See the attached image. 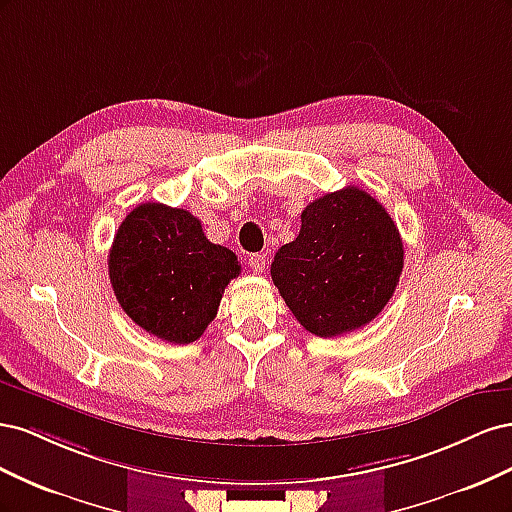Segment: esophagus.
Listing matches in <instances>:
<instances>
[{"label":"esophagus","mask_w":512,"mask_h":512,"mask_svg":"<svg viewBox=\"0 0 512 512\" xmlns=\"http://www.w3.org/2000/svg\"><path fill=\"white\" fill-rule=\"evenodd\" d=\"M265 265H267L265 254H252L250 258H247V267H250L254 273L265 271Z\"/></svg>","instance_id":"34e87169"}]
</instances>
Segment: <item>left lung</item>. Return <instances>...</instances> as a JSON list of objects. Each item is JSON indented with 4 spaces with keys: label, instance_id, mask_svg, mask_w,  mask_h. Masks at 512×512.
Masks as SVG:
<instances>
[{
    "label": "left lung",
    "instance_id": "1",
    "mask_svg": "<svg viewBox=\"0 0 512 512\" xmlns=\"http://www.w3.org/2000/svg\"><path fill=\"white\" fill-rule=\"evenodd\" d=\"M404 243L386 209L348 185L301 213L299 237L271 262L273 284L303 327L318 337L361 329L393 297Z\"/></svg>",
    "mask_w": 512,
    "mask_h": 512
}]
</instances>
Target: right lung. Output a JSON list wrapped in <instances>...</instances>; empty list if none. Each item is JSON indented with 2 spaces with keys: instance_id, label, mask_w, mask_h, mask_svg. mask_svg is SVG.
<instances>
[{
  "instance_id": "add662e5",
  "label": "right lung",
  "mask_w": 512,
  "mask_h": 512,
  "mask_svg": "<svg viewBox=\"0 0 512 512\" xmlns=\"http://www.w3.org/2000/svg\"><path fill=\"white\" fill-rule=\"evenodd\" d=\"M239 271L237 256L211 243L190 211L162 203L130 211L108 254L123 312L170 344H192L205 333Z\"/></svg>"
}]
</instances>
